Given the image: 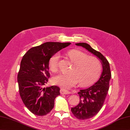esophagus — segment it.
<instances>
[{
    "mask_svg": "<svg viewBox=\"0 0 130 130\" xmlns=\"http://www.w3.org/2000/svg\"><path fill=\"white\" fill-rule=\"evenodd\" d=\"M60 93L62 94H68L70 93V92L65 90V89H64L61 88L60 89Z\"/></svg>",
    "mask_w": 130,
    "mask_h": 130,
    "instance_id": "1",
    "label": "esophagus"
}]
</instances>
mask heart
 I'll return each mask as SVG.
<instances>
[{
    "instance_id": "obj_1",
    "label": "heart",
    "mask_w": 130,
    "mask_h": 130,
    "mask_svg": "<svg viewBox=\"0 0 130 130\" xmlns=\"http://www.w3.org/2000/svg\"><path fill=\"white\" fill-rule=\"evenodd\" d=\"M67 54L74 65L69 74H59L53 78L55 85L64 88H70L78 82L82 86H87L97 79L102 70V64L98 59L89 56L78 50H72ZM59 59V53H56L50 59L49 66L53 72H58Z\"/></svg>"
}]
</instances>
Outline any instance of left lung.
Returning a JSON list of instances; mask_svg holds the SVG:
<instances>
[{
    "mask_svg": "<svg viewBox=\"0 0 130 130\" xmlns=\"http://www.w3.org/2000/svg\"><path fill=\"white\" fill-rule=\"evenodd\" d=\"M76 45L82 46L97 56L103 66V72L99 80L90 87L81 89L78 92L80 99L79 103L71 109L76 118L86 120L93 117L102 108L109 91L111 74L108 61L101 53L93 49L87 43H78Z\"/></svg>",
    "mask_w": 130,
    "mask_h": 130,
    "instance_id": "left-lung-1",
    "label": "left lung"
}]
</instances>
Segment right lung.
I'll return each instance as SVG.
<instances>
[{
	"mask_svg": "<svg viewBox=\"0 0 130 130\" xmlns=\"http://www.w3.org/2000/svg\"><path fill=\"white\" fill-rule=\"evenodd\" d=\"M70 43L45 42L29 49L23 56L18 75L19 93L29 111L37 116L45 115L53 109L60 94L56 86L44 88L50 77L49 62L52 56Z\"/></svg>",
	"mask_w": 130,
	"mask_h": 130,
	"instance_id": "right-lung-1",
	"label": "right lung"
}]
</instances>
